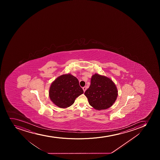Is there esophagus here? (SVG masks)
I'll use <instances>...</instances> for the list:
<instances>
[{"label":"esophagus","instance_id":"1","mask_svg":"<svg viewBox=\"0 0 160 160\" xmlns=\"http://www.w3.org/2000/svg\"><path fill=\"white\" fill-rule=\"evenodd\" d=\"M83 91L84 92H85L86 91V90H87V88H86V87H83Z\"/></svg>","mask_w":160,"mask_h":160}]
</instances>
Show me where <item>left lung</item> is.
<instances>
[{
	"label": "left lung",
	"mask_w": 160,
	"mask_h": 160,
	"mask_svg": "<svg viewBox=\"0 0 160 160\" xmlns=\"http://www.w3.org/2000/svg\"><path fill=\"white\" fill-rule=\"evenodd\" d=\"M84 95L91 106L97 110H102L112 106L117 99L118 91L110 78L95 73L92 76L90 86Z\"/></svg>",
	"instance_id": "1"
}]
</instances>
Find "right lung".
Masks as SVG:
<instances>
[{
	"mask_svg": "<svg viewBox=\"0 0 160 160\" xmlns=\"http://www.w3.org/2000/svg\"><path fill=\"white\" fill-rule=\"evenodd\" d=\"M83 93L78 80L72 74H62L54 80L49 88V97L54 104L65 108L71 106Z\"/></svg>",
	"mask_w": 160,
	"mask_h": 160,
	"instance_id": "obj_1",
	"label": "right lung"
}]
</instances>
